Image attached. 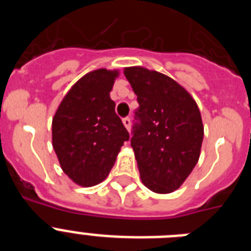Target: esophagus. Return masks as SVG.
<instances>
[{
    "label": "esophagus",
    "instance_id": "1",
    "mask_svg": "<svg viewBox=\"0 0 251 251\" xmlns=\"http://www.w3.org/2000/svg\"><path fill=\"white\" fill-rule=\"evenodd\" d=\"M123 124H124V127L127 128L128 132H130V124H132V122H130V119L128 118H123Z\"/></svg>",
    "mask_w": 251,
    "mask_h": 251
}]
</instances>
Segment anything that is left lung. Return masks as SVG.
Segmentation results:
<instances>
[{"label":"left lung","mask_w":251,"mask_h":251,"mask_svg":"<svg viewBox=\"0 0 251 251\" xmlns=\"http://www.w3.org/2000/svg\"><path fill=\"white\" fill-rule=\"evenodd\" d=\"M124 75L139 104L130 146L142 182L156 194L174 192L200 158V109L183 86L162 73L130 66Z\"/></svg>","instance_id":"8db88e82"}]
</instances>
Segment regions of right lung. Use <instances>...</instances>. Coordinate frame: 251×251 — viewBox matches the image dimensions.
Masks as SVG:
<instances>
[{
	"mask_svg": "<svg viewBox=\"0 0 251 251\" xmlns=\"http://www.w3.org/2000/svg\"><path fill=\"white\" fill-rule=\"evenodd\" d=\"M118 70L98 69L66 93L52 118V147L61 170L83 187L106 178L129 133L110 99Z\"/></svg>",
	"mask_w": 251,
	"mask_h": 251,
	"instance_id": "add662e5",
	"label": "right lung"
}]
</instances>
